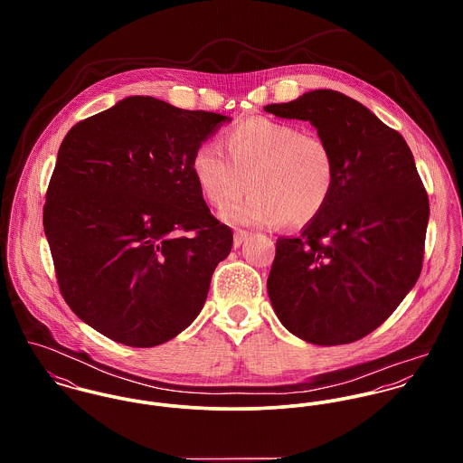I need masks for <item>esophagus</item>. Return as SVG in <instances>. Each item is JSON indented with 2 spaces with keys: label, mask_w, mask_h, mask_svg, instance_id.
<instances>
[{
  "label": "esophagus",
  "mask_w": 463,
  "mask_h": 463,
  "mask_svg": "<svg viewBox=\"0 0 463 463\" xmlns=\"http://www.w3.org/2000/svg\"><path fill=\"white\" fill-rule=\"evenodd\" d=\"M248 237H250L248 232H242V230H241V232H235V235H233V246L239 248L244 241H248Z\"/></svg>",
  "instance_id": "esophagus-1"
}]
</instances>
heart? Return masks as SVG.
I'll return each mask as SVG.
<instances>
[{
	"label": "heart",
	"instance_id": "heart-1",
	"mask_svg": "<svg viewBox=\"0 0 463 463\" xmlns=\"http://www.w3.org/2000/svg\"><path fill=\"white\" fill-rule=\"evenodd\" d=\"M224 146L204 140L193 153L191 171L199 191L222 217L242 226H305L330 203L336 158L330 144L292 123L250 118L224 133Z\"/></svg>",
	"mask_w": 463,
	"mask_h": 463
}]
</instances>
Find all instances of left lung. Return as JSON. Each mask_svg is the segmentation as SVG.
Instances as JSON below:
<instances>
[{"label":"left lung","mask_w":463,"mask_h":463,"mask_svg":"<svg viewBox=\"0 0 463 463\" xmlns=\"http://www.w3.org/2000/svg\"><path fill=\"white\" fill-rule=\"evenodd\" d=\"M310 121L336 158V185L299 237H279L267 278L270 305L296 336L338 345L383 325L419 279L430 201L401 133L356 99L305 92L264 107Z\"/></svg>","instance_id":"left-lung-1"}]
</instances>
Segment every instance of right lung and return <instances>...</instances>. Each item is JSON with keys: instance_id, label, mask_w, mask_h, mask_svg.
Returning a JSON list of instances; mask_svg holds the SVG:
<instances>
[{"instance_id": "right-lung-1", "label": "right lung", "mask_w": 463, "mask_h": 463, "mask_svg": "<svg viewBox=\"0 0 463 463\" xmlns=\"http://www.w3.org/2000/svg\"><path fill=\"white\" fill-rule=\"evenodd\" d=\"M230 121L130 96L69 130L44 233L61 292L85 325L153 347L198 317L233 233L210 213L191 160Z\"/></svg>"}]
</instances>
